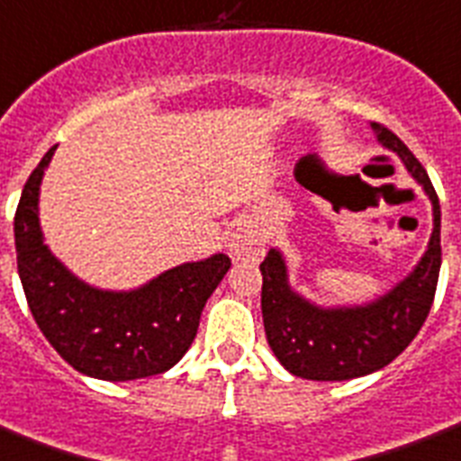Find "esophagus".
<instances>
[{"label":"esophagus","mask_w":461,"mask_h":461,"mask_svg":"<svg viewBox=\"0 0 461 461\" xmlns=\"http://www.w3.org/2000/svg\"><path fill=\"white\" fill-rule=\"evenodd\" d=\"M230 254L237 261H258L266 254V244L263 239L251 230H237L230 237Z\"/></svg>","instance_id":"34e87169"}]
</instances>
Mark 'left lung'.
<instances>
[{
  "instance_id": "8db88e82",
  "label": "left lung",
  "mask_w": 461,
  "mask_h": 461,
  "mask_svg": "<svg viewBox=\"0 0 461 461\" xmlns=\"http://www.w3.org/2000/svg\"><path fill=\"white\" fill-rule=\"evenodd\" d=\"M372 130L386 149L402 157L433 200V237L426 256L403 283L377 302L356 309H319L302 300L287 285L283 256L270 249L261 263L263 326L270 350L297 377L340 382L382 370L416 339L433 307L442 263L440 200L409 147L382 122H372Z\"/></svg>"
}]
</instances>
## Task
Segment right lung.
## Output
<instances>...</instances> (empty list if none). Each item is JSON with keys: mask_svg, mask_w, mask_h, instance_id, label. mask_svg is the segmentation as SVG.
<instances>
[{"mask_svg": "<svg viewBox=\"0 0 461 461\" xmlns=\"http://www.w3.org/2000/svg\"><path fill=\"white\" fill-rule=\"evenodd\" d=\"M52 152L28 176L14 215L19 277L35 324L62 360L89 377L130 382L167 372L191 348L230 256L176 266L132 293H104L77 280L48 251L38 224V188Z\"/></svg>", "mask_w": 461, "mask_h": 461, "instance_id": "1", "label": "right lung"}]
</instances>
